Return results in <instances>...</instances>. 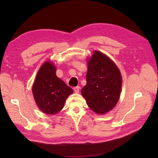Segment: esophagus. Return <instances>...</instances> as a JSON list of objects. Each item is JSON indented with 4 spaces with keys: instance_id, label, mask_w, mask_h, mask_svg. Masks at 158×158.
Segmentation results:
<instances>
[{
    "instance_id": "esophagus-1",
    "label": "esophagus",
    "mask_w": 158,
    "mask_h": 158,
    "mask_svg": "<svg viewBox=\"0 0 158 158\" xmlns=\"http://www.w3.org/2000/svg\"><path fill=\"white\" fill-rule=\"evenodd\" d=\"M79 89H80V87L79 86H76L74 88V91L75 93H79Z\"/></svg>"
}]
</instances>
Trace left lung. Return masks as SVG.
<instances>
[{
	"label": "left lung",
	"instance_id": "obj_1",
	"mask_svg": "<svg viewBox=\"0 0 158 158\" xmlns=\"http://www.w3.org/2000/svg\"><path fill=\"white\" fill-rule=\"evenodd\" d=\"M88 65L87 83L81 93L92 111L103 114L116 106L121 91V75L116 64L101 52L95 51Z\"/></svg>",
	"mask_w": 158,
	"mask_h": 158
}]
</instances>
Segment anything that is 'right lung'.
Here are the masks:
<instances>
[{
  "label": "right lung",
  "instance_id": "add662e5",
  "mask_svg": "<svg viewBox=\"0 0 158 158\" xmlns=\"http://www.w3.org/2000/svg\"><path fill=\"white\" fill-rule=\"evenodd\" d=\"M32 92L41 111L54 114L63 108L66 98L73 90L57 77L55 65L47 61L38 71Z\"/></svg>",
  "mask_w": 158,
  "mask_h": 158
}]
</instances>
